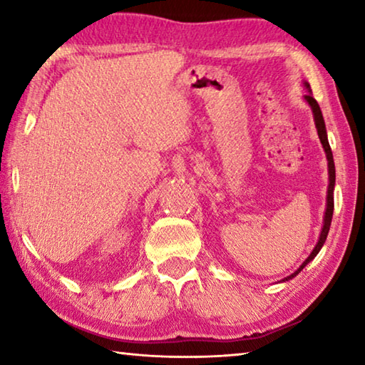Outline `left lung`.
Returning <instances> with one entry per match:
<instances>
[{"label": "left lung", "instance_id": "obj_1", "mask_svg": "<svg viewBox=\"0 0 365 365\" xmlns=\"http://www.w3.org/2000/svg\"><path fill=\"white\" fill-rule=\"evenodd\" d=\"M306 86V90L309 91L307 95H304V101L309 104V108L312 109V115H314V123H316V128H317V135H319V140L320 143H322V148L325 151V156H327V163H329V188H327V207H325V214H324V225H322V230H320L319 235V240L316 246H314V250L309 257L306 259L304 262L299 265L298 270H294L292 275H288L283 279L282 282H288L292 280L293 277H296L299 274V272L306 267V265L312 261L314 257L319 255V251L322 250V246L327 240V235H329L330 230V224H331V215H333V190H335V163H333V154L330 150V143H329V138H327V128H325V122H324V115H322V110L319 108V103L314 100L312 96V91H311V86H309L307 82L302 83Z\"/></svg>", "mask_w": 365, "mask_h": 365}]
</instances>
